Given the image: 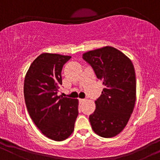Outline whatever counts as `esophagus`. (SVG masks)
Listing matches in <instances>:
<instances>
[{
  "label": "esophagus",
  "instance_id": "esophagus-1",
  "mask_svg": "<svg viewBox=\"0 0 160 160\" xmlns=\"http://www.w3.org/2000/svg\"><path fill=\"white\" fill-rule=\"evenodd\" d=\"M79 102H80V103H82V102H85V99H83V98H79Z\"/></svg>",
  "mask_w": 160,
  "mask_h": 160
}]
</instances>
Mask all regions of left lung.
I'll return each instance as SVG.
<instances>
[{"label": "left lung", "mask_w": 160, "mask_h": 160, "mask_svg": "<svg viewBox=\"0 0 160 160\" xmlns=\"http://www.w3.org/2000/svg\"><path fill=\"white\" fill-rule=\"evenodd\" d=\"M82 58L104 86L89 116L92 128L99 136L114 137L126 127L135 107L136 79L132 62L111 47L89 51Z\"/></svg>", "instance_id": "1"}]
</instances>
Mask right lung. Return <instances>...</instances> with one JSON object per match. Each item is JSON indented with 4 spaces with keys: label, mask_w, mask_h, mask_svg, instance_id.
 I'll use <instances>...</instances> for the list:
<instances>
[{
    "label": "right lung",
    "mask_w": 160,
    "mask_h": 160,
    "mask_svg": "<svg viewBox=\"0 0 160 160\" xmlns=\"http://www.w3.org/2000/svg\"><path fill=\"white\" fill-rule=\"evenodd\" d=\"M71 57L43 53L32 62L24 82V97L31 118L41 132L56 141L65 140L74 129L78 101L58 96L62 67Z\"/></svg>",
    "instance_id": "add662e5"
}]
</instances>
